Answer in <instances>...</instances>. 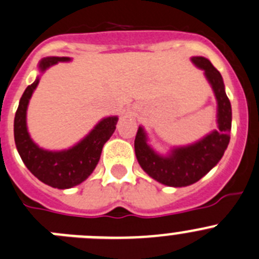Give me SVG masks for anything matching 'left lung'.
Instances as JSON below:
<instances>
[{
  "label": "left lung",
  "mask_w": 259,
  "mask_h": 259,
  "mask_svg": "<svg viewBox=\"0 0 259 259\" xmlns=\"http://www.w3.org/2000/svg\"><path fill=\"white\" fill-rule=\"evenodd\" d=\"M192 63L203 70L218 102V130L186 146H174L168 154H159L149 144V137L142 125L135 139V152L145 173L159 183L169 187H187L205 177L223 157L230 141L231 104L225 93L221 73L205 57L196 56Z\"/></svg>",
  "instance_id": "8db88e82"
}]
</instances>
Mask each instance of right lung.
<instances>
[{
	"mask_svg": "<svg viewBox=\"0 0 259 259\" xmlns=\"http://www.w3.org/2000/svg\"><path fill=\"white\" fill-rule=\"evenodd\" d=\"M70 57H46L39 62L40 73L58 62H70ZM40 76L24 91L14 120L15 145L26 168L47 186L68 189L89 178L99 162L103 146L115 131L117 115L103 118L95 127L73 146L65 150H46L38 146L28 131L26 112L30 98L38 86Z\"/></svg>",
	"mask_w": 259,
	"mask_h": 259,
	"instance_id": "add662e5",
	"label": "right lung"
}]
</instances>
